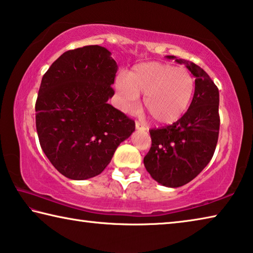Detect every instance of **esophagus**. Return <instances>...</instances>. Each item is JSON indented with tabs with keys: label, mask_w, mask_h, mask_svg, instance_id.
<instances>
[{
	"label": "esophagus",
	"mask_w": 253,
	"mask_h": 253,
	"mask_svg": "<svg viewBox=\"0 0 253 253\" xmlns=\"http://www.w3.org/2000/svg\"><path fill=\"white\" fill-rule=\"evenodd\" d=\"M135 129H136V130H140V131H144V126H142L141 123L135 122Z\"/></svg>",
	"instance_id": "esophagus-1"
}]
</instances>
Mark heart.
<instances>
[{
  "label": "heart",
  "instance_id": "heart-1",
  "mask_svg": "<svg viewBox=\"0 0 253 253\" xmlns=\"http://www.w3.org/2000/svg\"><path fill=\"white\" fill-rule=\"evenodd\" d=\"M120 106L124 112H134L143 104L155 122L171 124L183 117L195 90V80L185 68L161 63H143L134 66L126 75L117 78Z\"/></svg>",
  "mask_w": 253,
  "mask_h": 253
}]
</instances>
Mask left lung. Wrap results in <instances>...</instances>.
<instances>
[{"label":"left lung","mask_w":253,"mask_h":253,"mask_svg":"<svg viewBox=\"0 0 253 253\" xmlns=\"http://www.w3.org/2000/svg\"><path fill=\"white\" fill-rule=\"evenodd\" d=\"M166 58L187 67L195 77V92L177 122L150 131L152 144L143 164L157 183L176 188L193 180L212 159L220 130V94L200 66L175 56Z\"/></svg>","instance_id":"left-lung-1"}]
</instances>
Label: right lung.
I'll list each match as a JSON object with an SVG mask.
<instances>
[{"instance_id":"add662e5","label":"right lung","mask_w":253,"mask_h":253,"mask_svg":"<svg viewBox=\"0 0 253 253\" xmlns=\"http://www.w3.org/2000/svg\"><path fill=\"white\" fill-rule=\"evenodd\" d=\"M111 55L97 44L66 51L41 81L36 102L40 146L69 179L99 175L135 130L134 121L107 103L119 68Z\"/></svg>"}]
</instances>
